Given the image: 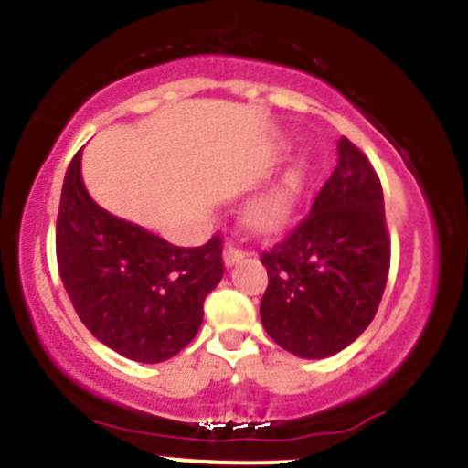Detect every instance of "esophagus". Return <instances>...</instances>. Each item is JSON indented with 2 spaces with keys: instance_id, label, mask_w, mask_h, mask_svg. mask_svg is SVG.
I'll list each match as a JSON object with an SVG mask.
<instances>
[{
  "instance_id": "34e87169",
  "label": "esophagus",
  "mask_w": 468,
  "mask_h": 468,
  "mask_svg": "<svg viewBox=\"0 0 468 468\" xmlns=\"http://www.w3.org/2000/svg\"><path fill=\"white\" fill-rule=\"evenodd\" d=\"M244 255H247V250H244L242 247H238V244L229 242L224 247V264L226 267H233V264H238Z\"/></svg>"
}]
</instances>
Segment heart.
Returning <instances> with one entry per match:
<instances>
[{
  "mask_svg": "<svg viewBox=\"0 0 468 468\" xmlns=\"http://www.w3.org/2000/svg\"><path fill=\"white\" fill-rule=\"evenodd\" d=\"M287 201L289 186H275V188L250 201L247 208V221L253 229H271L287 215Z\"/></svg>",
  "mask_w": 468,
  "mask_h": 468,
  "instance_id": "obj_1",
  "label": "heart"
}]
</instances>
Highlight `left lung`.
Wrapping results in <instances>:
<instances>
[{
	"mask_svg": "<svg viewBox=\"0 0 468 468\" xmlns=\"http://www.w3.org/2000/svg\"><path fill=\"white\" fill-rule=\"evenodd\" d=\"M260 262L269 273L260 318L282 350L324 358L366 332L390 271V235L381 181L352 141H338L309 213Z\"/></svg>",
	"mask_w": 468,
	"mask_h": 468,
	"instance_id": "left-lung-1",
	"label": "left lung"
}]
</instances>
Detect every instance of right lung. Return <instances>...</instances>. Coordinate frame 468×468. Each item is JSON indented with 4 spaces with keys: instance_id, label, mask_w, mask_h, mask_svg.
I'll return each mask as SVG.
<instances>
[{
    "instance_id": "right-lung-1",
    "label": "right lung",
    "mask_w": 468,
    "mask_h": 468,
    "mask_svg": "<svg viewBox=\"0 0 468 468\" xmlns=\"http://www.w3.org/2000/svg\"><path fill=\"white\" fill-rule=\"evenodd\" d=\"M80 154L69 164L56 226V255L78 318L110 350L161 363L188 346L204 300L224 275L221 238L175 247L116 215L87 193Z\"/></svg>"
}]
</instances>
